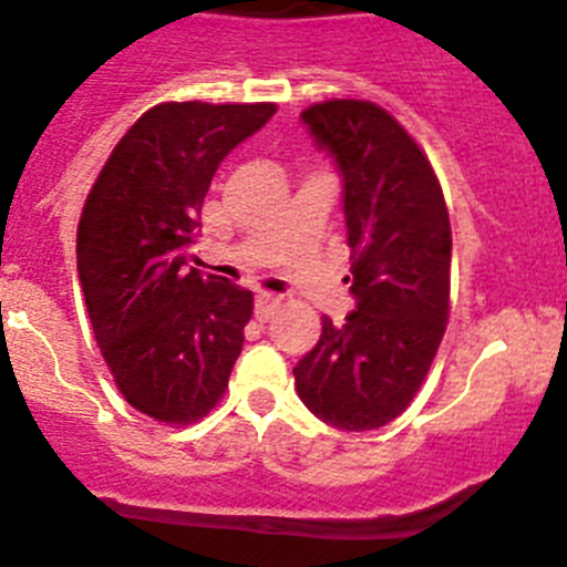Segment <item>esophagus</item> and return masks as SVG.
Returning a JSON list of instances; mask_svg holds the SVG:
<instances>
[{"mask_svg": "<svg viewBox=\"0 0 567 567\" xmlns=\"http://www.w3.org/2000/svg\"><path fill=\"white\" fill-rule=\"evenodd\" d=\"M282 305V299L274 293H257V299H254V313H257L259 321H268L274 316V310Z\"/></svg>", "mask_w": 567, "mask_h": 567, "instance_id": "esophagus-1", "label": "esophagus"}]
</instances>
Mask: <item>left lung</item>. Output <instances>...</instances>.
Instances as JSON below:
<instances>
[{
  "label": "left lung",
  "instance_id": "8db88e82",
  "mask_svg": "<svg viewBox=\"0 0 567 567\" xmlns=\"http://www.w3.org/2000/svg\"><path fill=\"white\" fill-rule=\"evenodd\" d=\"M301 123L341 176L355 310L321 319V338L293 369L321 422L374 431L420 391L451 313V218L431 162L389 111L327 100Z\"/></svg>",
  "mask_w": 567,
  "mask_h": 567
}]
</instances>
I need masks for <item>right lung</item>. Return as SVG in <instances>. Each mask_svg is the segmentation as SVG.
Masks as SVG:
<instances>
[{
    "label": "right lung",
    "mask_w": 567,
    "mask_h": 567,
    "mask_svg": "<svg viewBox=\"0 0 567 567\" xmlns=\"http://www.w3.org/2000/svg\"><path fill=\"white\" fill-rule=\"evenodd\" d=\"M274 103H162L131 125L78 224V277L116 389L142 414L189 425L218 405L251 319V290L187 268L226 156Z\"/></svg>",
    "instance_id": "1"
}]
</instances>
